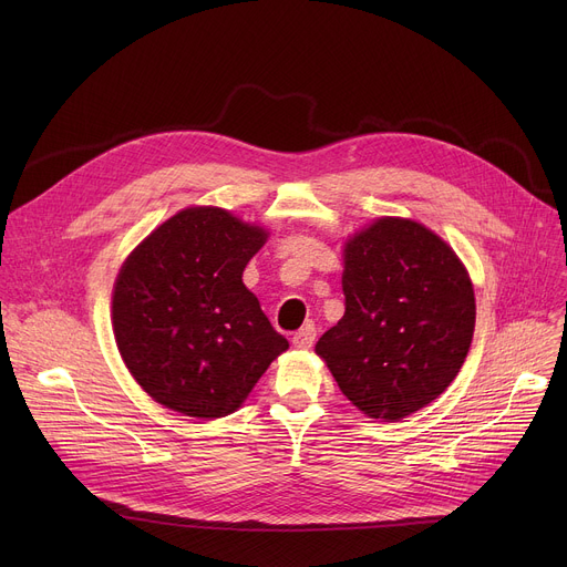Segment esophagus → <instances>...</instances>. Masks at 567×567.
Wrapping results in <instances>:
<instances>
[{"label":"esophagus","mask_w":567,"mask_h":567,"mask_svg":"<svg viewBox=\"0 0 567 567\" xmlns=\"http://www.w3.org/2000/svg\"><path fill=\"white\" fill-rule=\"evenodd\" d=\"M313 341H316V328L313 326H305L302 330H298L293 334V346L300 348V350H309L313 346Z\"/></svg>","instance_id":"esophagus-1"}]
</instances>
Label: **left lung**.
<instances>
[{
  "mask_svg": "<svg viewBox=\"0 0 567 567\" xmlns=\"http://www.w3.org/2000/svg\"><path fill=\"white\" fill-rule=\"evenodd\" d=\"M346 313L316 343L341 392L399 422L457 377L475 328L471 278L426 226L381 217L346 245Z\"/></svg>",
  "mask_w": 567,
  "mask_h": 567,
  "instance_id": "1",
  "label": "left lung"
}]
</instances>
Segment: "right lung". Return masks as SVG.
I'll return each instance as SVG.
<instances>
[{
	"label": "right lung",
	"mask_w": 567,
	"mask_h": 567,
	"mask_svg": "<svg viewBox=\"0 0 567 567\" xmlns=\"http://www.w3.org/2000/svg\"><path fill=\"white\" fill-rule=\"evenodd\" d=\"M267 230L193 206L154 228L114 285L118 352L161 406L197 420L230 415L289 343L241 282Z\"/></svg>",
	"instance_id": "obj_1"
}]
</instances>
